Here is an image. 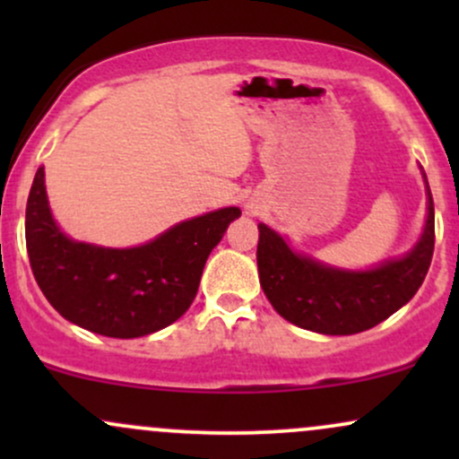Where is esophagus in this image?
<instances>
[{"label": "esophagus", "mask_w": 459, "mask_h": 459, "mask_svg": "<svg viewBox=\"0 0 459 459\" xmlns=\"http://www.w3.org/2000/svg\"><path fill=\"white\" fill-rule=\"evenodd\" d=\"M246 209H247V213H255V209H252V204H247Z\"/></svg>", "instance_id": "1"}]
</instances>
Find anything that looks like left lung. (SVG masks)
<instances>
[{
    "label": "left lung",
    "mask_w": 459,
    "mask_h": 459,
    "mask_svg": "<svg viewBox=\"0 0 459 459\" xmlns=\"http://www.w3.org/2000/svg\"><path fill=\"white\" fill-rule=\"evenodd\" d=\"M428 187V220L410 252L371 270H343L296 252L282 235L259 224L256 265L263 291L276 313L319 334H356L382 324L408 304L428 276L434 255V200Z\"/></svg>",
    "instance_id": "left-lung-1"
}]
</instances>
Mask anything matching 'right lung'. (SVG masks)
I'll return each instance as SVG.
<instances>
[{
    "instance_id": "right-lung-1",
    "label": "right lung",
    "mask_w": 459,
    "mask_h": 459,
    "mask_svg": "<svg viewBox=\"0 0 459 459\" xmlns=\"http://www.w3.org/2000/svg\"><path fill=\"white\" fill-rule=\"evenodd\" d=\"M237 207L198 215L135 247L75 241L51 215L45 168L25 209V244L40 291L62 317L112 339H135L175 324L194 302L204 263Z\"/></svg>"
}]
</instances>
